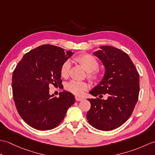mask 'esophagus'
I'll list each match as a JSON object with an SVG mask.
<instances>
[{
	"mask_svg": "<svg viewBox=\"0 0 155 155\" xmlns=\"http://www.w3.org/2000/svg\"><path fill=\"white\" fill-rule=\"evenodd\" d=\"M75 99L77 101H81L82 100H83V98H81V97H75Z\"/></svg>",
	"mask_w": 155,
	"mask_h": 155,
	"instance_id": "obj_1",
	"label": "esophagus"
}]
</instances>
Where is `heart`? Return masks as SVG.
<instances>
[{
  "label": "heart",
  "instance_id": "b5f03b06",
  "mask_svg": "<svg viewBox=\"0 0 155 155\" xmlns=\"http://www.w3.org/2000/svg\"><path fill=\"white\" fill-rule=\"evenodd\" d=\"M74 60L83 67L88 72V78L92 83H95L100 79L102 77V72L98 69L99 62L98 59L91 54H81L74 58ZM71 70V62L69 61H65L62 64L60 73L62 77L67 78ZM88 88V84L85 82L72 80L65 85L66 90L77 96L83 95L84 92Z\"/></svg>",
  "mask_w": 155,
  "mask_h": 155
}]
</instances>
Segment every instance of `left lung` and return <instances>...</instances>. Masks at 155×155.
<instances>
[{"label":"left lung","instance_id":"8db88e82","mask_svg":"<svg viewBox=\"0 0 155 155\" xmlns=\"http://www.w3.org/2000/svg\"><path fill=\"white\" fill-rule=\"evenodd\" d=\"M94 52L105 67L104 78L90 92L91 108L87 118L93 127L111 130L121 126L132 114L139 94V74L129 56L119 49L102 46ZM104 94L107 99L101 100Z\"/></svg>","mask_w":155,"mask_h":155}]
</instances>
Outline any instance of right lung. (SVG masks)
<instances>
[{
  "mask_svg": "<svg viewBox=\"0 0 155 155\" xmlns=\"http://www.w3.org/2000/svg\"><path fill=\"white\" fill-rule=\"evenodd\" d=\"M73 52L51 45H43L25 54L12 73V94L21 118L40 130H51L63 120L68 108L74 103L68 91L59 97L49 94V85L62 84V64Z\"/></svg>",
  "mask_w": 155,
  "mask_h": 155,
  "instance_id": "obj_1",
  "label": "right lung"
}]
</instances>
